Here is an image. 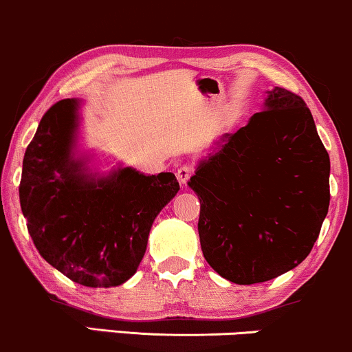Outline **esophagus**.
<instances>
[{
  "mask_svg": "<svg viewBox=\"0 0 352 352\" xmlns=\"http://www.w3.org/2000/svg\"><path fill=\"white\" fill-rule=\"evenodd\" d=\"M193 173V167H190V165H182V167L177 170V180H179L180 185H185L188 182L190 177H192Z\"/></svg>",
  "mask_w": 352,
  "mask_h": 352,
  "instance_id": "esophagus-1",
  "label": "esophagus"
}]
</instances>
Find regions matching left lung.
Listing matches in <instances>:
<instances>
[{
  "mask_svg": "<svg viewBox=\"0 0 352 352\" xmlns=\"http://www.w3.org/2000/svg\"><path fill=\"white\" fill-rule=\"evenodd\" d=\"M188 187L214 272L251 285L297 267L329 206V155L305 101L280 87L267 91L262 111L219 138Z\"/></svg>",
  "mask_w": 352,
  "mask_h": 352,
  "instance_id": "1",
  "label": "left lung"
}]
</instances>
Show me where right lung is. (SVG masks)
<instances>
[{"label": "right lung", "mask_w": 352, "mask_h": 352, "mask_svg": "<svg viewBox=\"0 0 352 352\" xmlns=\"http://www.w3.org/2000/svg\"><path fill=\"white\" fill-rule=\"evenodd\" d=\"M82 100L55 103L42 116L23 160L21 210L34 245L70 280L118 287L135 274L152 223L180 190L172 172L133 167L91 172L78 157Z\"/></svg>", "instance_id": "right-lung-1"}]
</instances>
